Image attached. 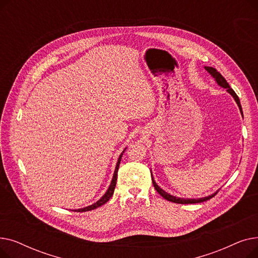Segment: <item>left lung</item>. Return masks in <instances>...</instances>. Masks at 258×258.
<instances>
[{"instance_id":"obj_1","label":"left lung","mask_w":258,"mask_h":258,"mask_svg":"<svg viewBox=\"0 0 258 258\" xmlns=\"http://www.w3.org/2000/svg\"><path fill=\"white\" fill-rule=\"evenodd\" d=\"M205 70L214 78V80H215V83L218 84L220 87H222V88H224V89H226L227 90V92L231 95V96L234 98V100H235V102H236V104L238 105V108H239V111H240V113H241V116H242V110H241V105H240V101H239V98L237 97V95L235 94V92L230 88V86H229V84L227 83V80L222 76V74L220 73V72H218V70H215L214 68H212V67H205ZM243 117V116H242ZM151 173H152V180H153V184H154V186H155V188H156V190L163 197L165 200H167V201H169V202H173V203H178V204H196V203H202V202H205V201H207V200H210L211 198H213L216 194H218V191L219 190H216L214 194H212L211 196H208V197H204V198H200V199H184V198H178V197H174V196H171V195H169L168 192H166L165 190H163V189H162L157 183H156V181H155V179H154V175H153V172H152V170H151Z\"/></svg>"}]
</instances>
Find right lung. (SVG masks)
I'll use <instances>...</instances> for the list:
<instances>
[{
    "mask_svg": "<svg viewBox=\"0 0 258 258\" xmlns=\"http://www.w3.org/2000/svg\"><path fill=\"white\" fill-rule=\"evenodd\" d=\"M126 150V147L124 148V151ZM124 151L122 152L118 158V161L116 163V167H115V170H114V174H113V178H112V181H111V184L110 186H108L107 190L105 191V194L97 201L95 202L94 204L90 205V206H87V207H84V208H80V209H76L74 211H78V212H83V211H90V210H93V209H96L100 206H102L103 204H105V203L110 200L114 194V190H115V187H116V183H117V172H118V169H119V164H120V161H121V158H122V155H123Z\"/></svg>",
    "mask_w": 258,
    "mask_h": 258,
    "instance_id": "1",
    "label": "right lung"
}]
</instances>
